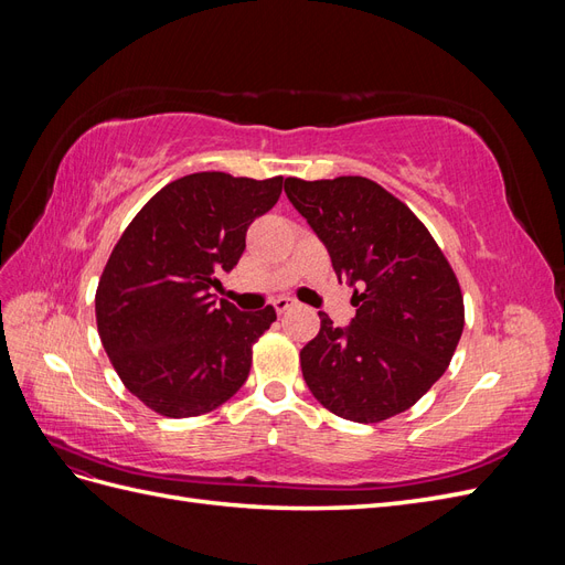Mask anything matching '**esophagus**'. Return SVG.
Segmentation results:
<instances>
[{
    "label": "esophagus",
    "mask_w": 565,
    "mask_h": 565,
    "mask_svg": "<svg viewBox=\"0 0 565 565\" xmlns=\"http://www.w3.org/2000/svg\"><path fill=\"white\" fill-rule=\"evenodd\" d=\"M273 306H276L278 313H285V311L292 309V306H297V301L289 299V297H278L276 301H273Z\"/></svg>",
    "instance_id": "1"
}]
</instances>
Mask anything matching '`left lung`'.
<instances>
[{"label":"left lung","mask_w":565,"mask_h":565,"mask_svg":"<svg viewBox=\"0 0 565 565\" xmlns=\"http://www.w3.org/2000/svg\"><path fill=\"white\" fill-rule=\"evenodd\" d=\"M285 193L328 247L355 318L301 349V372L330 413L374 424L413 407L448 370L465 330V299L422 221L365 177L285 179Z\"/></svg>","instance_id":"left-lung-1"}]
</instances>
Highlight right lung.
Segmentation results:
<instances>
[{
    "label": "right lung",
    "instance_id": "1",
    "mask_svg": "<svg viewBox=\"0 0 565 565\" xmlns=\"http://www.w3.org/2000/svg\"><path fill=\"white\" fill-rule=\"evenodd\" d=\"M280 193L282 177L188 174L152 195L117 241L96 289L100 344L122 384L158 415L212 413L245 384L252 344L276 309L243 313L210 292Z\"/></svg>",
    "mask_w": 565,
    "mask_h": 565
}]
</instances>
